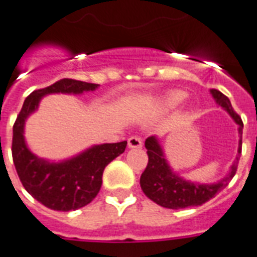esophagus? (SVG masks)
<instances>
[{"instance_id":"esophagus-1","label":"esophagus","mask_w":257,"mask_h":257,"mask_svg":"<svg viewBox=\"0 0 257 257\" xmlns=\"http://www.w3.org/2000/svg\"><path fill=\"white\" fill-rule=\"evenodd\" d=\"M143 147V141L140 139L139 136H132L128 139V148L131 149H137V148Z\"/></svg>"}]
</instances>
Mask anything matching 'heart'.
<instances>
[{
	"label": "heart",
	"mask_w": 257,
	"mask_h": 257,
	"mask_svg": "<svg viewBox=\"0 0 257 257\" xmlns=\"http://www.w3.org/2000/svg\"><path fill=\"white\" fill-rule=\"evenodd\" d=\"M185 97H186V95H185L182 91H174V92H170L166 96H164V99H162V105H164L166 109H173V108L178 107L179 104L185 100Z\"/></svg>",
	"instance_id": "b5f03b06"
}]
</instances>
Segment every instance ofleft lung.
<instances>
[{
	"instance_id": "left-lung-1",
	"label": "left lung",
	"mask_w": 257,
	"mask_h": 257,
	"mask_svg": "<svg viewBox=\"0 0 257 257\" xmlns=\"http://www.w3.org/2000/svg\"><path fill=\"white\" fill-rule=\"evenodd\" d=\"M211 93L216 103L223 109H226L231 117L235 120V122L239 125V135L241 137L243 121H241L240 116L233 110L230 99L218 89H211ZM145 148L148 149L147 153L149 161H148L147 169L144 170L141 178H140V185H141L144 194L162 207L178 210V208L201 206L215 197L220 190H223L228 185V182L236 173L237 162H239L241 153V140H239L236 160L231 166L230 173L219 182L211 183V185L194 183L178 177V174L173 172L168 161L165 160L161 145L154 136L148 137L145 141Z\"/></svg>"
}]
</instances>
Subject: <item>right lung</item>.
Listing matches in <instances>:
<instances>
[{
	"label": "right lung",
	"instance_id": "right-lung-1",
	"mask_svg": "<svg viewBox=\"0 0 257 257\" xmlns=\"http://www.w3.org/2000/svg\"><path fill=\"white\" fill-rule=\"evenodd\" d=\"M99 84L62 79L46 88L31 92L25 100L13 125L12 154L17 174L31 197L56 211H71L91 203L100 191L105 166L124 153L126 141L101 144L89 148L79 156L62 162H49L38 158L26 147L24 126L45 95L95 91Z\"/></svg>",
	"mask_w": 257,
	"mask_h": 257
}]
</instances>
